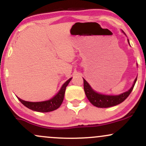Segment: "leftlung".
<instances>
[{"label": "left lung", "instance_id": "8db88e82", "mask_svg": "<svg viewBox=\"0 0 146 146\" xmlns=\"http://www.w3.org/2000/svg\"><path fill=\"white\" fill-rule=\"evenodd\" d=\"M137 79V77L135 79L133 85L130 90L119 95H106L96 93L92 89L91 87L84 79H83L84 89L85 94H86L87 98L93 106L98 107V108H108V107L119 104L128 98L135 86Z\"/></svg>", "mask_w": 146, "mask_h": 146}]
</instances>
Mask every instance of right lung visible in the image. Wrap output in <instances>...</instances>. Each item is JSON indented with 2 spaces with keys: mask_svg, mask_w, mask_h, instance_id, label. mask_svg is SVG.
I'll list each match as a JSON object with an SVG mask.
<instances>
[{
  "mask_svg": "<svg viewBox=\"0 0 146 146\" xmlns=\"http://www.w3.org/2000/svg\"><path fill=\"white\" fill-rule=\"evenodd\" d=\"M71 80V78L68 80L62 86L57 94L53 97V98L50 99L47 101L40 102H27L25 100H21L19 98H18V100L23 104L25 106L29 109L34 110L37 112H41V113H47V112H51L53 110L58 109V108L61 106L64 97L65 90H66V86Z\"/></svg>",
  "mask_w": 146,
  "mask_h": 146,
  "instance_id": "obj_1",
  "label": "right lung"
}]
</instances>
